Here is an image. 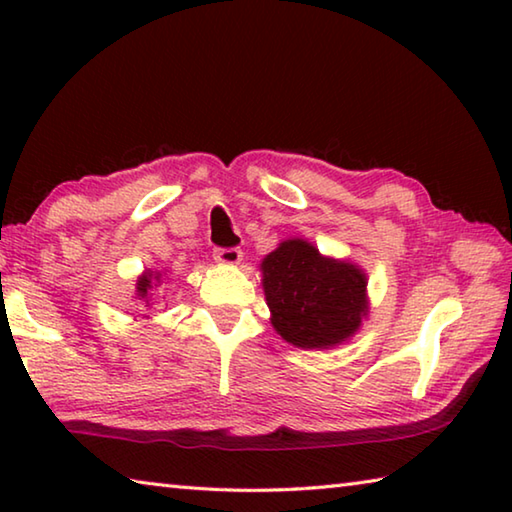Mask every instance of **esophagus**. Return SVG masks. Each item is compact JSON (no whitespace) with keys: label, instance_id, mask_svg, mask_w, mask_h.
Returning a JSON list of instances; mask_svg holds the SVG:
<instances>
[{"label":"esophagus","instance_id":"1","mask_svg":"<svg viewBox=\"0 0 512 512\" xmlns=\"http://www.w3.org/2000/svg\"><path fill=\"white\" fill-rule=\"evenodd\" d=\"M241 257H244V253H241V248L232 246V248H216L214 250V259L219 264H239Z\"/></svg>","mask_w":512,"mask_h":512}]
</instances>
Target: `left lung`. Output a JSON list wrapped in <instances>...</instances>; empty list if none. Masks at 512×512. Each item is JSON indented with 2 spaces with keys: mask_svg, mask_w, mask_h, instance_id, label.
Segmentation results:
<instances>
[{
  "mask_svg": "<svg viewBox=\"0 0 512 512\" xmlns=\"http://www.w3.org/2000/svg\"><path fill=\"white\" fill-rule=\"evenodd\" d=\"M271 323L298 348H332L357 332L366 314V275L289 239L262 262Z\"/></svg>",
  "mask_w": 512,
  "mask_h": 512,
  "instance_id": "8db88e82",
  "label": "left lung"
}]
</instances>
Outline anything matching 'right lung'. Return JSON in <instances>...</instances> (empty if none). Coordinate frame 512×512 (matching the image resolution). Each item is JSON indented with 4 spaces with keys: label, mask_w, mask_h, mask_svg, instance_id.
<instances>
[{
    "label": "right lung",
    "mask_w": 512,
    "mask_h": 512,
    "mask_svg": "<svg viewBox=\"0 0 512 512\" xmlns=\"http://www.w3.org/2000/svg\"><path fill=\"white\" fill-rule=\"evenodd\" d=\"M153 280H160V277H158V275L153 277V275L149 273V275H144V277H140V280H137V293H140V298H146V293H149ZM144 305L149 307L151 302H149V300H144Z\"/></svg>",
    "instance_id": "add662e5"
}]
</instances>
